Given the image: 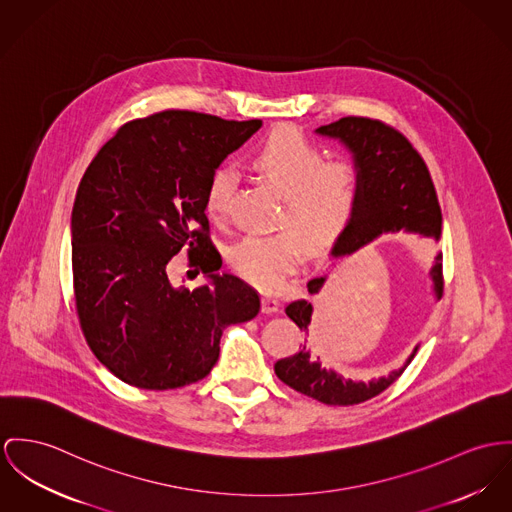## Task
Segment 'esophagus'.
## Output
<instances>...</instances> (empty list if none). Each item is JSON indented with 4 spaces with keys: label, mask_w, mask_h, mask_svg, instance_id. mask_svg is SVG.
Segmentation results:
<instances>
[{
    "label": "esophagus",
    "mask_w": 512,
    "mask_h": 512,
    "mask_svg": "<svg viewBox=\"0 0 512 512\" xmlns=\"http://www.w3.org/2000/svg\"><path fill=\"white\" fill-rule=\"evenodd\" d=\"M261 308H263V314H276L280 312V302L273 296H265L261 302Z\"/></svg>",
    "instance_id": "obj_1"
}]
</instances>
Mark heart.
I'll return each mask as SVG.
<instances>
[{
    "label": "heart",
    "instance_id": "heart-1",
    "mask_svg": "<svg viewBox=\"0 0 512 512\" xmlns=\"http://www.w3.org/2000/svg\"><path fill=\"white\" fill-rule=\"evenodd\" d=\"M253 169L282 198L280 226L271 236H247L230 249L237 275L263 290H276L292 275L304 255V243L321 251L347 230L358 208L362 175L353 159H325L310 140L276 132L251 158ZM234 175L218 167L204 191V210L210 220L226 216Z\"/></svg>",
    "mask_w": 512,
    "mask_h": 512
}]
</instances>
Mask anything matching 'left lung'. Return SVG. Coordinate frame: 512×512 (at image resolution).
<instances>
[{"instance_id":"8db88e82","label":"left lung","mask_w":512,"mask_h":512,"mask_svg":"<svg viewBox=\"0 0 512 512\" xmlns=\"http://www.w3.org/2000/svg\"><path fill=\"white\" fill-rule=\"evenodd\" d=\"M315 132L345 144L362 175L360 200L353 220L331 249L335 259L353 255L382 234L409 232L431 237L434 241L440 239L442 214L431 173L419 152L401 132L380 120L366 117L339 118L337 122L319 126ZM431 278L434 296L440 300L444 290L440 253L436 255ZM323 284L325 276L312 278L308 282V292L312 296L319 294ZM284 312L306 333V337L317 329V323L312 319V302H290ZM417 349L419 347L413 349L403 366L392 370L388 376L362 382L321 366L319 356H314L308 341L298 353L278 360L275 372L292 390L314 397L325 405H356L390 388L409 366Z\"/></svg>"}]
</instances>
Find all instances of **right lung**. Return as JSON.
<instances>
[{
  "label": "right lung",
  "instance_id": "obj_1",
  "mask_svg": "<svg viewBox=\"0 0 512 512\" xmlns=\"http://www.w3.org/2000/svg\"><path fill=\"white\" fill-rule=\"evenodd\" d=\"M261 120L161 111L130 120L85 169L72 210V271L89 349L122 382L175 390L208 376L228 325L253 319L259 294L218 275L204 191ZM183 246L207 276L177 289L166 265Z\"/></svg>",
  "mask_w": 512,
  "mask_h": 512
}]
</instances>
